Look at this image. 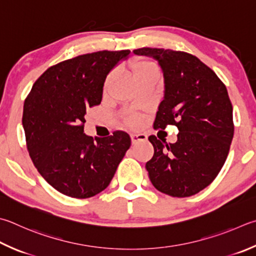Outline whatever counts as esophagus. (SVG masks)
I'll list each match as a JSON object with an SVG mask.
<instances>
[{
    "label": "esophagus",
    "mask_w": 256,
    "mask_h": 256,
    "mask_svg": "<svg viewBox=\"0 0 256 256\" xmlns=\"http://www.w3.org/2000/svg\"><path fill=\"white\" fill-rule=\"evenodd\" d=\"M131 140L133 144H136L138 142H146L148 140V136L143 133H138V134H131Z\"/></svg>",
    "instance_id": "esophagus-1"
}]
</instances>
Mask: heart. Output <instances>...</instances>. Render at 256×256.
I'll list each match as a JSON object with an SVG mask.
<instances>
[{"label":"heart","mask_w":256,"mask_h":256,"mask_svg":"<svg viewBox=\"0 0 256 256\" xmlns=\"http://www.w3.org/2000/svg\"><path fill=\"white\" fill-rule=\"evenodd\" d=\"M151 69H156V68H154V66H153V64L150 62H144V60H142V62H134V64H132V66H131V70H132L133 75H134V77H136V78L140 77L141 75H143V74H146V72L151 70ZM110 78V76L108 77V80H106V85H108V84ZM126 122L130 125H136L138 122V116H136V115L130 116V118H128Z\"/></svg>","instance_id":"obj_1"}]
</instances>
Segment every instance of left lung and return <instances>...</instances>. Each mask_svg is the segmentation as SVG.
<instances>
[{
	"mask_svg": "<svg viewBox=\"0 0 256 256\" xmlns=\"http://www.w3.org/2000/svg\"><path fill=\"white\" fill-rule=\"evenodd\" d=\"M138 56L159 62L164 96L154 128L176 125V143L148 136L154 154L146 168L152 184L172 197H189L212 182L224 166L234 136L233 106L226 86L194 56L170 49L140 48Z\"/></svg>",
	"mask_w": 256,
	"mask_h": 256,
	"instance_id": "obj_1",
	"label": "left lung"
}]
</instances>
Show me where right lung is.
<instances>
[{
  "label": "right lung",
  "mask_w": 256,
  "mask_h": 256,
  "mask_svg": "<svg viewBox=\"0 0 256 256\" xmlns=\"http://www.w3.org/2000/svg\"><path fill=\"white\" fill-rule=\"evenodd\" d=\"M131 51H97L48 68L32 86L22 125L32 162L44 179L72 198L100 194L131 146L128 133L95 140L84 133L86 108L100 105L108 72Z\"/></svg>",
  "instance_id": "obj_1"
}]
</instances>
